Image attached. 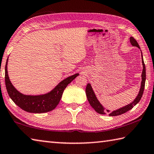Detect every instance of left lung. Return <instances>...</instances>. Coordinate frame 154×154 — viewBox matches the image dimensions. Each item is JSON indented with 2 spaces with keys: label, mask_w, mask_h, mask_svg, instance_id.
<instances>
[{
  "label": "left lung",
  "mask_w": 154,
  "mask_h": 154,
  "mask_svg": "<svg viewBox=\"0 0 154 154\" xmlns=\"http://www.w3.org/2000/svg\"><path fill=\"white\" fill-rule=\"evenodd\" d=\"M130 43L132 44V45H133L134 47H137L140 49V47L138 44L137 41L134 39V38L131 36L130 38ZM141 55H142V52H141ZM142 63H143V72H142V82H141V85H140V91L138 95L137 96V98L134 99V100L133 102L131 103L129 105H128L126 106H124V107H122L120 109H118V110H116L113 112H111L109 114V116H119V115H122L124 113H126L128 111L130 110L132 108L134 107V106H135L139 102L140 99H141V97L143 96V91H144V88H145V79H146V72H145V63L144 61H143V55H142ZM85 94H86L88 102H89L90 105L92 106V107L93 109H94V110L97 112V113H100V114H106V111L109 113V110H105L104 109L102 105L100 103V102L98 100V99L96 98V96L95 95L94 92L92 90V88L91 86V85L90 83H88L86 88H85Z\"/></svg>",
  "instance_id": "1"
}]
</instances>
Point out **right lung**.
I'll return each instance as SVG.
<instances>
[{
    "label": "right lung",
    "mask_w": 154,
    "mask_h": 154,
    "mask_svg": "<svg viewBox=\"0 0 154 154\" xmlns=\"http://www.w3.org/2000/svg\"><path fill=\"white\" fill-rule=\"evenodd\" d=\"M7 61L5 65V85L10 98L23 110L29 113H41L52 111L55 109L60 100L62 95L68 84H69L79 74H75L66 78L56 85L50 92L38 96L24 95L18 92L9 80L7 72Z\"/></svg>",
    "instance_id": "obj_1"
}]
</instances>
